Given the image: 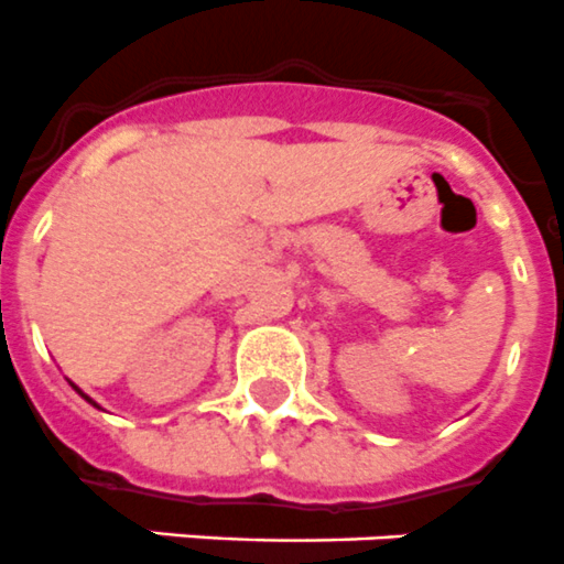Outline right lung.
<instances>
[{
    "instance_id": "1",
    "label": "right lung",
    "mask_w": 564,
    "mask_h": 564,
    "mask_svg": "<svg viewBox=\"0 0 564 564\" xmlns=\"http://www.w3.org/2000/svg\"><path fill=\"white\" fill-rule=\"evenodd\" d=\"M74 389H77V386H74ZM77 392H80V389H77ZM83 394V392H80ZM83 398H86V394H83ZM88 400V403H95V400H91V398H86Z\"/></svg>"
}]
</instances>
